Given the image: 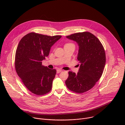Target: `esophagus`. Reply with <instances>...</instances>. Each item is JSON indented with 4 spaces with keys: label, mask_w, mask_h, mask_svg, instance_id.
<instances>
[{
    "label": "esophagus",
    "mask_w": 125,
    "mask_h": 125,
    "mask_svg": "<svg viewBox=\"0 0 125 125\" xmlns=\"http://www.w3.org/2000/svg\"><path fill=\"white\" fill-rule=\"evenodd\" d=\"M62 70L59 69H58L57 70V71H56V72H57V73H60L61 72H62Z\"/></svg>",
    "instance_id": "1"
}]
</instances>
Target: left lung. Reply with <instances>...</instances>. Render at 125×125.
<instances>
[{
  "mask_svg": "<svg viewBox=\"0 0 125 125\" xmlns=\"http://www.w3.org/2000/svg\"><path fill=\"white\" fill-rule=\"evenodd\" d=\"M66 38L78 44L80 66L77 74L69 71L65 83L70 91L83 93L92 89L102 76L106 62L105 50L100 41L90 32L75 33Z\"/></svg>",
  "mask_w": 125,
  "mask_h": 125,
  "instance_id": "1",
  "label": "left lung"
}]
</instances>
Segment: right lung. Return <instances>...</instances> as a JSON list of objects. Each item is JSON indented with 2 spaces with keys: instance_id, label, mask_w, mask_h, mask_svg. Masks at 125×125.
<instances>
[{
  "instance_id": "1",
  "label": "right lung",
  "mask_w": 125,
  "mask_h": 125,
  "mask_svg": "<svg viewBox=\"0 0 125 125\" xmlns=\"http://www.w3.org/2000/svg\"><path fill=\"white\" fill-rule=\"evenodd\" d=\"M61 38L34 32L23 37L18 45L15 58L16 72L25 86L32 94L42 95L51 90L56 70L42 65L51 47Z\"/></svg>"
}]
</instances>
